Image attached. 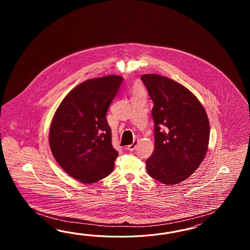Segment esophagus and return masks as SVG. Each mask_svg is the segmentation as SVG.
<instances>
[{"label":"esophagus","mask_w":250,"mask_h":250,"mask_svg":"<svg viewBox=\"0 0 250 250\" xmlns=\"http://www.w3.org/2000/svg\"><path fill=\"white\" fill-rule=\"evenodd\" d=\"M137 143H138V141H137V140H134V142H133L132 144L127 146V149H128L129 151H133V150H135V148H136Z\"/></svg>","instance_id":"1"}]
</instances>
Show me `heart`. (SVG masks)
<instances>
[{
    "mask_svg": "<svg viewBox=\"0 0 250 250\" xmlns=\"http://www.w3.org/2000/svg\"><path fill=\"white\" fill-rule=\"evenodd\" d=\"M141 91H142L141 87H139V86H136L135 87V92H141Z\"/></svg>",
    "mask_w": 250,
    "mask_h": 250,
    "instance_id": "heart-1",
    "label": "heart"
}]
</instances>
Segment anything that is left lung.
<instances>
[{"instance_id":"left-lung-1","label":"left lung","mask_w":250,"mask_h":250,"mask_svg":"<svg viewBox=\"0 0 250 250\" xmlns=\"http://www.w3.org/2000/svg\"><path fill=\"white\" fill-rule=\"evenodd\" d=\"M141 80L154 104L155 148L146 160V171L159 182L174 185L189 178L205 159L210 136L208 116L182 84L158 74H145Z\"/></svg>"}]
</instances>
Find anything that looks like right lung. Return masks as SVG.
I'll return each mask as SVG.
<instances>
[{"instance_id": "1", "label": "right lung", "mask_w": 250, "mask_h": 250, "mask_svg": "<svg viewBox=\"0 0 250 250\" xmlns=\"http://www.w3.org/2000/svg\"><path fill=\"white\" fill-rule=\"evenodd\" d=\"M121 76L91 79L76 86L58 107L49 129V146L69 176L94 183L111 174L118 156L112 146L106 113L119 91Z\"/></svg>"}]
</instances>
